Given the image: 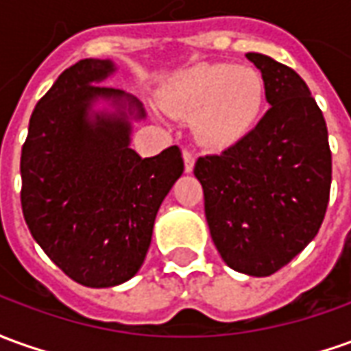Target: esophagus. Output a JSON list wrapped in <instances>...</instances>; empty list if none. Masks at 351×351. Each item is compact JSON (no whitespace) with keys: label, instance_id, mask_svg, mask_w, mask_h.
I'll use <instances>...</instances> for the list:
<instances>
[{"label":"esophagus","instance_id":"obj_1","mask_svg":"<svg viewBox=\"0 0 351 351\" xmlns=\"http://www.w3.org/2000/svg\"><path fill=\"white\" fill-rule=\"evenodd\" d=\"M183 162H185V171H193L195 166V154L191 149H183Z\"/></svg>","mask_w":351,"mask_h":351}]
</instances>
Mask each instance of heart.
Returning a JSON list of instances; mask_svg holds the SVG:
<instances>
[{
    "instance_id": "1",
    "label": "heart",
    "mask_w": 351,
    "mask_h": 351,
    "mask_svg": "<svg viewBox=\"0 0 351 351\" xmlns=\"http://www.w3.org/2000/svg\"><path fill=\"white\" fill-rule=\"evenodd\" d=\"M166 105L176 114L195 118V132L204 145L231 147L250 134L260 118L262 74L231 62L200 64L181 76Z\"/></svg>"
}]
</instances>
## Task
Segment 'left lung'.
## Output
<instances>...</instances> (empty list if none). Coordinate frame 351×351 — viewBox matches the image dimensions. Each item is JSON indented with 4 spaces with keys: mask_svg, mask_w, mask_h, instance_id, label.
<instances>
[{
    "mask_svg": "<svg viewBox=\"0 0 351 351\" xmlns=\"http://www.w3.org/2000/svg\"><path fill=\"white\" fill-rule=\"evenodd\" d=\"M262 72L269 110L250 134L195 162L210 235L235 271L267 277L317 235L327 212L332 154L306 82L287 64L246 53Z\"/></svg>",
    "mask_w": 351,
    "mask_h": 351,
    "instance_id": "left-lung-1",
    "label": "left lung"
}]
</instances>
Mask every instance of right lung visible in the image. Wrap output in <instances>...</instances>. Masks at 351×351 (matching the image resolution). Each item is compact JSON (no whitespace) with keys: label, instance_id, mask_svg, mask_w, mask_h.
I'll list each match as a JSON object with an SVG mask.
<instances>
[{"label":"right lung","instance_id":"obj_1","mask_svg":"<svg viewBox=\"0 0 351 351\" xmlns=\"http://www.w3.org/2000/svg\"><path fill=\"white\" fill-rule=\"evenodd\" d=\"M112 70L110 60L99 59L64 70L34 108L21 154V204L30 233L70 279L95 289L139 271L156 212L183 173L178 145L151 158L130 149L124 112L89 122L93 99L124 97L91 84ZM128 103L143 116L135 99Z\"/></svg>","mask_w":351,"mask_h":351}]
</instances>
